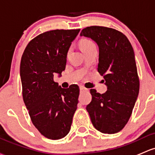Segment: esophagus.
Here are the masks:
<instances>
[{
  "mask_svg": "<svg viewBox=\"0 0 155 155\" xmlns=\"http://www.w3.org/2000/svg\"><path fill=\"white\" fill-rule=\"evenodd\" d=\"M79 89H80V91H87V89L85 88V87H83V86H80V87H79Z\"/></svg>",
  "mask_w": 155,
  "mask_h": 155,
  "instance_id": "obj_1",
  "label": "esophagus"
}]
</instances>
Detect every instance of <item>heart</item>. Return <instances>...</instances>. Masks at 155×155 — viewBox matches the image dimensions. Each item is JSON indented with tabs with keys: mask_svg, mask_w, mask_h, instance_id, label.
Returning <instances> with one entry per match:
<instances>
[{
	"mask_svg": "<svg viewBox=\"0 0 155 155\" xmlns=\"http://www.w3.org/2000/svg\"><path fill=\"white\" fill-rule=\"evenodd\" d=\"M92 45H94V43L91 40H89V39H83L80 42V47L82 50L87 48H89V47L92 46Z\"/></svg>",
	"mask_w": 155,
	"mask_h": 155,
	"instance_id": "obj_1",
	"label": "heart"
}]
</instances>
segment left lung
Listing matches in <instances>:
<instances>
[{
  "instance_id": "obj_1",
  "label": "left lung",
  "mask_w": 155,
  "mask_h": 155,
  "mask_svg": "<svg viewBox=\"0 0 155 155\" xmlns=\"http://www.w3.org/2000/svg\"><path fill=\"white\" fill-rule=\"evenodd\" d=\"M81 36L99 47L98 72L105 79L107 91L91 89L92 100L86 106L92 124L104 134H115L127 124L139 94L140 82L134 53L124 34L114 29L91 26Z\"/></svg>"
}]
</instances>
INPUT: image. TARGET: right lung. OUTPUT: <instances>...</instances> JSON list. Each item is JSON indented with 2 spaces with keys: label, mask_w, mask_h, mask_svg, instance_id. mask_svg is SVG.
Listing matches in <instances>:
<instances>
[{
  "label": "right lung",
  "mask_w": 155,
  "mask_h": 155,
  "mask_svg": "<svg viewBox=\"0 0 155 155\" xmlns=\"http://www.w3.org/2000/svg\"><path fill=\"white\" fill-rule=\"evenodd\" d=\"M80 30H55L40 34L27 45L21 57L23 99L32 123L48 139L59 140L71 130L79 102L77 85L65 89L53 80L61 76L67 55Z\"/></svg>",
  "instance_id": "obj_1"
}]
</instances>
